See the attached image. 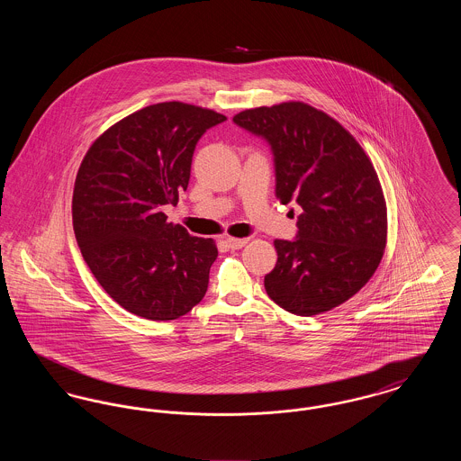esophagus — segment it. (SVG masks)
I'll return each instance as SVG.
<instances>
[{
    "label": "esophagus",
    "mask_w": 461,
    "mask_h": 461,
    "mask_svg": "<svg viewBox=\"0 0 461 461\" xmlns=\"http://www.w3.org/2000/svg\"><path fill=\"white\" fill-rule=\"evenodd\" d=\"M245 243H247V239H231V237L226 239V245H228L231 250H239Z\"/></svg>",
    "instance_id": "1"
}]
</instances>
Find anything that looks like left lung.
Segmentation results:
<instances>
[{
  "instance_id": "8db88e82",
  "label": "left lung",
  "mask_w": 461,
  "mask_h": 461,
  "mask_svg": "<svg viewBox=\"0 0 461 461\" xmlns=\"http://www.w3.org/2000/svg\"><path fill=\"white\" fill-rule=\"evenodd\" d=\"M233 122L269 145L276 197L303 209L295 239L275 240L267 295L299 316L340 306L385 249V200L368 155L335 119L301 102L243 110Z\"/></svg>"
}]
</instances>
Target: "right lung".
Wrapping results in <instances>:
<instances>
[{"label": "right lung", "mask_w": 461, "mask_h": 461, "mask_svg": "<svg viewBox=\"0 0 461 461\" xmlns=\"http://www.w3.org/2000/svg\"><path fill=\"white\" fill-rule=\"evenodd\" d=\"M224 121L214 110L157 104L113 124L83 158L76 240L98 284L136 316L176 320L207 292L216 243L167 222L164 209L188 188L198 140Z\"/></svg>", "instance_id": "add662e5"}]
</instances>
